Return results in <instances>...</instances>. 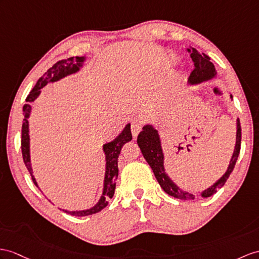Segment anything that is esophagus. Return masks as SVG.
Here are the masks:
<instances>
[{
	"instance_id": "obj_1",
	"label": "esophagus",
	"mask_w": 259,
	"mask_h": 259,
	"mask_svg": "<svg viewBox=\"0 0 259 259\" xmlns=\"http://www.w3.org/2000/svg\"><path fill=\"white\" fill-rule=\"evenodd\" d=\"M143 124H144V121L143 119H135V121L132 122V125H131V128H132V134H133V137L136 138L138 133L142 131L143 128Z\"/></svg>"
}]
</instances>
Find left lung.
Wrapping results in <instances>:
<instances>
[{"label":"left lung","instance_id":"left-lung-1","mask_svg":"<svg viewBox=\"0 0 259 259\" xmlns=\"http://www.w3.org/2000/svg\"><path fill=\"white\" fill-rule=\"evenodd\" d=\"M188 52L190 53V57L192 61L194 62V69L190 73L189 77V83L190 84H198L200 82H203L206 80H210L215 77L217 71L214 65L210 61V57L205 54H200L195 48H188ZM231 98H233L231 96ZM237 130H236V144L235 149L233 153L232 159L230 161V165L226 172L221 177L215 184L207 188L201 195L203 198L211 197L218 191V189L222 188L226 180L229 179L230 175L232 174L233 169L235 167L236 160L238 158L239 150H241V141H242V130H241V123H239V118H237ZM137 144L140 146L144 158L146 159L150 168L153 169L155 177L158 181L160 187L163 189V191L171 195L174 198H177L180 200H194L195 195L192 193H189L187 191L181 190V189L175 184V182L170 179L167 174L165 172V167H163V153L161 149L160 144V137L158 135V131L155 130L151 125H145L143 131L137 136Z\"/></svg>","mask_w":259,"mask_h":259}]
</instances>
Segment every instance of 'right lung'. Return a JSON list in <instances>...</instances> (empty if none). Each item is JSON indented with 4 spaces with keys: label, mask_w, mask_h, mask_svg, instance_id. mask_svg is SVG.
I'll use <instances>...</instances> for the list:
<instances>
[{
    "label": "right lung",
    "mask_w": 259,
    "mask_h": 259,
    "mask_svg": "<svg viewBox=\"0 0 259 259\" xmlns=\"http://www.w3.org/2000/svg\"><path fill=\"white\" fill-rule=\"evenodd\" d=\"M84 57H70L68 59H62L49 68L47 72L44 73L41 77L36 82L33 90L29 92V94L26 98L27 104L23 106L24 112V119L22 125V155L25 166H26L27 170L29 171L31 179L35 186L38 188V185L34 178L33 169H31L30 165V155H29V130H28V117L31 111V106L29 103L33 102L35 99L40 94V89H42L48 82H55L58 81L62 78H65L66 75H69L71 73H74L79 71V69L82 67L84 62ZM132 141V133H131V124H127L125 126L123 132L119 134L114 141L104 144L103 145V151L105 154V160H106V167H105V177H104V187H103V193L101 195L99 202L89 210L83 211H65L68 214H71L73 217H87L91 215V214L98 213L101 210H103L104 207L108 205L109 199H112L114 195V190L116 186V180L118 176V167H117V158L118 155L121 153V149L124 146V144Z\"/></svg>",
    "instance_id": "add662e5"
}]
</instances>
